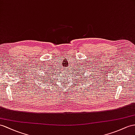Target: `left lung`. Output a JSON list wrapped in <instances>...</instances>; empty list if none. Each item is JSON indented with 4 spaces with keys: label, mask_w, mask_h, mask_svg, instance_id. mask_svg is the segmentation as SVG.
I'll return each mask as SVG.
<instances>
[{
    "label": "left lung",
    "mask_w": 135,
    "mask_h": 135,
    "mask_svg": "<svg viewBox=\"0 0 135 135\" xmlns=\"http://www.w3.org/2000/svg\"><path fill=\"white\" fill-rule=\"evenodd\" d=\"M83 80H84V79H83Z\"/></svg>",
    "instance_id": "obj_1"
}]
</instances>
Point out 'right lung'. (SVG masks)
<instances>
[{"mask_svg":"<svg viewBox=\"0 0 135 135\" xmlns=\"http://www.w3.org/2000/svg\"><path fill=\"white\" fill-rule=\"evenodd\" d=\"M41 78V79H43L44 80H41V81H43V82H48V80H49V79H50V78H48V76L47 77V78H46V77H44V76H43V78Z\"/></svg>","mask_w":135,"mask_h":135,"instance_id":"1","label":"right lung"}]
</instances>
